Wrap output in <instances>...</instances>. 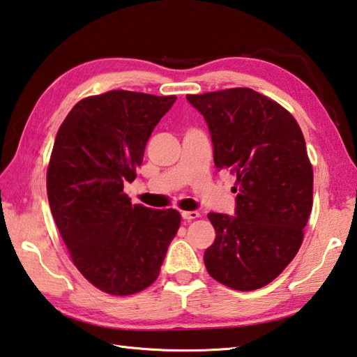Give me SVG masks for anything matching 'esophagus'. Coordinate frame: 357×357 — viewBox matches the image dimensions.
I'll list each match as a JSON object with an SVG mask.
<instances>
[{
    "label": "esophagus",
    "mask_w": 357,
    "mask_h": 357,
    "mask_svg": "<svg viewBox=\"0 0 357 357\" xmlns=\"http://www.w3.org/2000/svg\"><path fill=\"white\" fill-rule=\"evenodd\" d=\"M181 215H183V218L187 220V222H190V220H195V218L199 217V212H197V211H184L183 213H181Z\"/></svg>",
    "instance_id": "esophagus-1"
}]
</instances>
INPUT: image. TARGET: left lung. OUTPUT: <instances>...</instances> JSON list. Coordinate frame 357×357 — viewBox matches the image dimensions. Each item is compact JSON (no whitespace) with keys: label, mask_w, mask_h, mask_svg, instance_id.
<instances>
[{"label":"left lung","mask_w":357,"mask_h":357,"mask_svg":"<svg viewBox=\"0 0 357 357\" xmlns=\"http://www.w3.org/2000/svg\"><path fill=\"white\" fill-rule=\"evenodd\" d=\"M187 101L207 123L215 167L237 176L234 217L207 213L217 234L204 251L207 273L234 290L261 289L295 257L312 211L303 132L286 109L252 89L187 95Z\"/></svg>","instance_id":"1"}]
</instances>
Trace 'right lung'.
<instances>
[{
    "label": "right lung",
    "instance_id": "add662e5",
    "mask_svg": "<svg viewBox=\"0 0 357 357\" xmlns=\"http://www.w3.org/2000/svg\"><path fill=\"white\" fill-rule=\"evenodd\" d=\"M174 101L111 90L81 100L57 131L47 173L51 213L76 268L106 294L151 286L179 229L178 211L132 204L123 193Z\"/></svg>",
    "mask_w": 357,
    "mask_h": 357
}]
</instances>
